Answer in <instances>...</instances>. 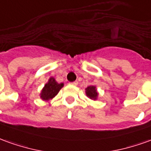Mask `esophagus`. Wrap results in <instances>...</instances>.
<instances>
[{
    "label": "esophagus",
    "instance_id": "obj_1",
    "mask_svg": "<svg viewBox=\"0 0 151 151\" xmlns=\"http://www.w3.org/2000/svg\"><path fill=\"white\" fill-rule=\"evenodd\" d=\"M71 85H73V86H77L78 85V82H73V83H70Z\"/></svg>",
    "mask_w": 151,
    "mask_h": 151
}]
</instances>
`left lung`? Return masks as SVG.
<instances>
[{
    "label": "left lung",
    "instance_id": "left-lung-1",
    "mask_svg": "<svg viewBox=\"0 0 151 151\" xmlns=\"http://www.w3.org/2000/svg\"><path fill=\"white\" fill-rule=\"evenodd\" d=\"M86 96L90 99H93V100H96L97 98L98 93L96 89V86H88L86 89Z\"/></svg>",
    "mask_w": 151,
    "mask_h": 151
}]
</instances>
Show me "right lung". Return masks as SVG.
Segmentation results:
<instances>
[{
    "label": "right lung",
    "mask_w": 151,
    "mask_h": 151,
    "mask_svg": "<svg viewBox=\"0 0 151 151\" xmlns=\"http://www.w3.org/2000/svg\"><path fill=\"white\" fill-rule=\"evenodd\" d=\"M64 86L63 83H58L53 78L49 79V82L46 83L41 93V98L44 101H48L55 97L61 88Z\"/></svg>",
    "instance_id": "add662e5"
}]
</instances>
